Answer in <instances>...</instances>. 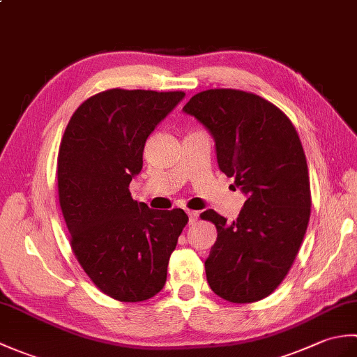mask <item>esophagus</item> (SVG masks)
I'll return each mask as SVG.
<instances>
[{
    "label": "esophagus",
    "mask_w": 357,
    "mask_h": 357,
    "mask_svg": "<svg viewBox=\"0 0 357 357\" xmlns=\"http://www.w3.org/2000/svg\"><path fill=\"white\" fill-rule=\"evenodd\" d=\"M187 215H188V222H190V224H195L196 221H198V218H199L198 211H193V210H188Z\"/></svg>",
    "instance_id": "1"
}]
</instances>
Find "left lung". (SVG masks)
Wrapping results in <instances>:
<instances>
[{
	"instance_id": "1",
	"label": "left lung",
	"mask_w": 357,
	"mask_h": 357,
	"mask_svg": "<svg viewBox=\"0 0 357 357\" xmlns=\"http://www.w3.org/2000/svg\"><path fill=\"white\" fill-rule=\"evenodd\" d=\"M183 110L213 136L219 169L247 195L236 221L201 213L218 230L207 282L233 304L261 301L282 282L307 231L312 193L299 135L275 104L242 90H204Z\"/></svg>"
}]
</instances>
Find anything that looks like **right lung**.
Wrapping results in <instances>:
<instances>
[{"label":"right lung","instance_id":"add662e5","mask_svg":"<svg viewBox=\"0 0 357 357\" xmlns=\"http://www.w3.org/2000/svg\"><path fill=\"white\" fill-rule=\"evenodd\" d=\"M184 96L124 89L96 93L75 110L59 146V206L73 255L92 282L121 302H142L162 290L188 221L184 210H151L128 190L149 135Z\"/></svg>","mask_w":357,"mask_h":357}]
</instances>
